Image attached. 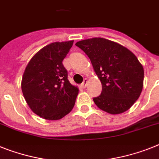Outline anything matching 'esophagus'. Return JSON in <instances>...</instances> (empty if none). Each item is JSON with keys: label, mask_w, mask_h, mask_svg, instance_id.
I'll use <instances>...</instances> for the list:
<instances>
[{"label": "esophagus", "mask_w": 159, "mask_h": 159, "mask_svg": "<svg viewBox=\"0 0 159 159\" xmlns=\"http://www.w3.org/2000/svg\"><path fill=\"white\" fill-rule=\"evenodd\" d=\"M86 84H87V80L84 79L83 82L81 84V86H82V88H86Z\"/></svg>", "instance_id": "esophagus-1"}]
</instances>
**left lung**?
Segmentation results:
<instances>
[{
	"label": "left lung",
	"instance_id": "obj_1",
	"mask_svg": "<svg viewBox=\"0 0 159 159\" xmlns=\"http://www.w3.org/2000/svg\"><path fill=\"white\" fill-rule=\"evenodd\" d=\"M90 58L102 83V92L93 98L101 110L120 114L139 98L143 87L144 69L137 57L122 45L103 38L76 43Z\"/></svg>",
	"mask_w": 159,
	"mask_h": 159
}]
</instances>
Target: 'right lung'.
<instances>
[{"label": "right lung", "mask_w": 159, "mask_h": 159, "mask_svg": "<svg viewBox=\"0 0 159 159\" xmlns=\"http://www.w3.org/2000/svg\"><path fill=\"white\" fill-rule=\"evenodd\" d=\"M73 43L72 40L47 45L32 57L23 73L24 98L33 112L46 120L63 118L75 104L78 89L69 82L62 64Z\"/></svg>", "instance_id": "right-lung-1"}]
</instances>
